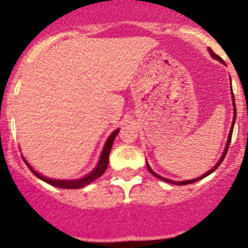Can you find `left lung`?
I'll list each match as a JSON object with an SVG mask.
<instances>
[{
	"mask_svg": "<svg viewBox=\"0 0 248 248\" xmlns=\"http://www.w3.org/2000/svg\"><path fill=\"white\" fill-rule=\"evenodd\" d=\"M209 52H210V54H211V57H212L213 59H216V60H217V61H220L221 63H224V61L222 60V59H221L219 55L217 54H216V53H214L212 49L211 48H209ZM232 88V105H233V119H232V128H230V131H229V135H228V140H227V144H226V147H224V151H223V153H222V155H221V157H220V160L217 161V163L216 164V166H214L212 169L211 170H209L207 171L206 173H204L203 176H201V177H199V178H195V179H191V180H186V181H172V180H170V179H167V178H163V177H161V176H158L157 173H155L153 170L151 169V167L148 166V163L146 162V164H147V169L150 170V172L153 174L154 177H156V178H158V179H161V180H163V181H166V183H169V184H173V185H179V186H183V185H189V184H193V183H195V181H199V180H201V179H203V178H205V177H207L209 176V174H211L212 172H214V171H216L217 168H219V166L221 164V162H222V161L224 160V157H226V155H227V152H228V148H229V145H230V141H232V131H233V124H235V121H236V103H235V96H233V92H232V87H230Z\"/></svg>",
	"mask_w": 248,
	"mask_h": 248,
	"instance_id": "obj_1",
	"label": "left lung"
}]
</instances>
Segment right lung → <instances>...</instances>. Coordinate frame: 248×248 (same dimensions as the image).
I'll use <instances>...</instances> for the list:
<instances>
[{
  "label": "right lung",
  "mask_w": 248,
  "mask_h": 248,
  "mask_svg": "<svg viewBox=\"0 0 248 248\" xmlns=\"http://www.w3.org/2000/svg\"><path fill=\"white\" fill-rule=\"evenodd\" d=\"M118 133H119V129L114 130L113 133H112L110 136H108L107 143H105L104 147H103V151H102L100 161H98L97 166L95 167V169L92 171L91 173H88L87 176L81 178V179L59 180V179H51V178H46L44 176H42V174H39L37 171H35L34 169H32V168L29 166V163L27 162V161L25 160L24 156H22V160H24V162L27 164V167L29 168V169H31V172L34 173L36 177L39 178L41 180L45 181V183L52 185V186H54V187L65 188V189H78V188H82V187H85L86 185L93 183L94 180H96L97 178H100L102 174L104 173V171L107 170L108 164V155H110L112 144H113V140H114L115 136L118 135Z\"/></svg>",
  "instance_id": "add662e5"
}]
</instances>
